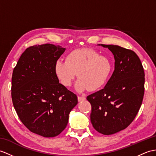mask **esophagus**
I'll return each mask as SVG.
<instances>
[{"label":"esophagus","mask_w":156,"mask_h":156,"mask_svg":"<svg viewBox=\"0 0 156 156\" xmlns=\"http://www.w3.org/2000/svg\"><path fill=\"white\" fill-rule=\"evenodd\" d=\"M78 100L79 102H82V101H84L86 100L85 97L84 96H78Z\"/></svg>","instance_id":"esophagus-1"}]
</instances>
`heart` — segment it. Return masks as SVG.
Segmentation results:
<instances>
[{
  "instance_id": "obj_1",
  "label": "heart",
  "mask_w": 156,
  "mask_h": 156,
  "mask_svg": "<svg viewBox=\"0 0 156 156\" xmlns=\"http://www.w3.org/2000/svg\"><path fill=\"white\" fill-rule=\"evenodd\" d=\"M112 64L108 58L91 48H78L68 53L66 60L59 59L54 64V73L62 84L70 86L76 76L78 80L75 89L79 92L86 90L95 91L109 78Z\"/></svg>"
}]
</instances>
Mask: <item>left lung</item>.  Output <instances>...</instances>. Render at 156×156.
<instances>
[{"label":"left lung","instance_id":"left-lung-1","mask_svg":"<svg viewBox=\"0 0 156 156\" xmlns=\"http://www.w3.org/2000/svg\"><path fill=\"white\" fill-rule=\"evenodd\" d=\"M108 48L114 57V71L104 88L87 96L90 120L96 131L111 135L124 129L134 119L142 103L145 74L142 62L131 50L118 45Z\"/></svg>","mask_w":156,"mask_h":156}]
</instances>
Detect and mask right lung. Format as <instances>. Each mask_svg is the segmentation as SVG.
Returning <instances> with one entry per match:
<instances>
[{
  "mask_svg": "<svg viewBox=\"0 0 156 156\" xmlns=\"http://www.w3.org/2000/svg\"><path fill=\"white\" fill-rule=\"evenodd\" d=\"M66 48L51 44L35 45L22 54L12 76L13 106L21 122L45 137L66 128L76 95L59 83L54 64Z\"/></svg>",
  "mask_w": 156,
  "mask_h": 156,
  "instance_id": "obj_1",
  "label": "right lung"
}]
</instances>
